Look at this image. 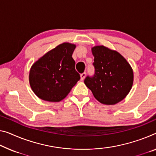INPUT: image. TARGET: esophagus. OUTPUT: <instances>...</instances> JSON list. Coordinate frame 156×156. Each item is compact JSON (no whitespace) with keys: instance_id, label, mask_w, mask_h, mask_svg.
<instances>
[{"instance_id":"esophagus-1","label":"esophagus","mask_w":156,"mask_h":156,"mask_svg":"<svg viewBox=\"0 0 156 156\" xmlns=\"http://www.w3.org/2000/svg\"><path fill=\"white\" fill-rule=\"evenodd\" d=\"M86 73H83L81 74L80 76H81V81L84 80V78H85V76H86Z\"/></svg>"}]
</instances>
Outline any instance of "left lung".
I'll use <instances>...</instances> for the list:
<instances>
[{
    "label": "left lung",
    "instance_id": "obj_1",
    "mask_svg": "<svg viewBox=\"0 0 156 156\" xmlns=\"http://www.w3.org/2000/svg\"><path fill=\"white\" fill-rule=\"evenodd\" d=\"M95 73L84 80L94 97L105 105H115L126 98L133 83V72L119 52L104 46L92 48Z\"/></svg>",
    "mask_w": 156,
    "mask_h": 156
}]
</instances>
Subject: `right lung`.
<instances>
[{
    "instance_id": "1",
    "label": "right lung",
    "mask_w": 156,
    "mask_h": 156,
    "mask_svg": "<svg viewBox=\"0 0 156 156\" xmlns=\"http://www.w3.org/2000/svg\"><path fill=\"white\" fill-rule=\"evenodd\" d=\"M75 45L63 43L33 65L29 74L31 88L40 99L59 102L80 80L72 57Z\"/></svg>"
}]
</instances>
